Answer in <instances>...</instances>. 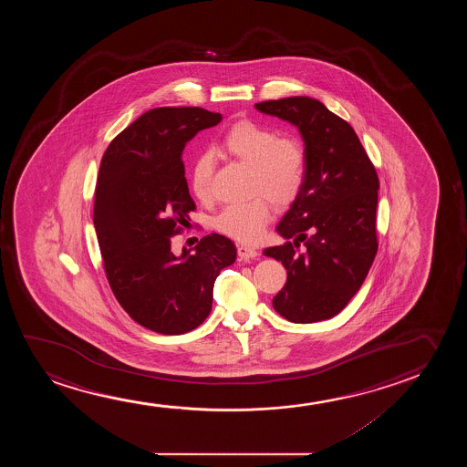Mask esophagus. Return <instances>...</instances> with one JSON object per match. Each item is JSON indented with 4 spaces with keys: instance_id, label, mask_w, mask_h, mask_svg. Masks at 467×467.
Listing matches in <instances>:
<instances>
[{
    "instance_id": "34e87169",
    "label": "esophagus",
    "mask_w": 467,
    "mask_h": 467,
    "mask_svg": "<svg viewBox=\"0 0 467 467\" xmlns=\"http://www.w3.org/2000/svg\"><path fill=\"white\" fill-rule=\"evenodd\" d=\"M237 255H239L241 260H254L258 255V252L254 247H250V245L241 244V245H237Z\"/></svg>"
}]
</instances>
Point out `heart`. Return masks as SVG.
<instances>
[{"label": "heart", "instance_id": "heart-1", "mask_svg": "<svg viewBox=\"0 0 467 467\" xmlns=\"http://www.w3.org/2000/svg\"><path fill=\"white\" fill-rule=\"evenodd\" d=\"M222 147L233 158L247 164L250 192L263 194L275 205H287L300 194L306 179V153L294 137H277L273 129L254 121H241L226 132ZM213 158L204 153L194 161L192 169V192L199 201L212 199ZM271 218L266 199H250L224 207L215 218L220 233L241 243H254L262 236Z\"/></svg>", "mask_w": 467, "mask_h": 467}]
</instances>
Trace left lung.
<instances>
[{
	"label": "left lung",
	"mask_w": 467,
	"mask_h": 467,
	"mask_svg": "<svg viewBox=\"0 0 467 467\" xmlns=\"http://www.w3.org/2000/svg\"><path fill=\"white\" fill-rule=\"evenodd\" d=\"M255 109L298 128L306 153L303 188L275 228L294 243L263 252L287 269L273 306L295 324L330 319L358 294L377 255V171L354 129L319 100L287 97Z\"/></svg>",
	"instance_id": "left-lung-1"
}]
</instances>
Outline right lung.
Here are the masks:
<instances>
[{"label":"right lung","mask_w":467,"mask_h":467,"mask_svg":"<svg viewBox=\"0 0 467 467\" xmlns=\"http://www.w3.org/2000/svg\"><path fill=\"white\" fill-rule=\"evenodd\" d=\"M220 121V113L198 107L150 109L116 135L100 162L94 226L109 287L137 324L162 335L204 322L215 279L236 260L234 244L217 233L192 252L171 250L196 209L182 153Z\"/></svg>","instance_id":"obj_1"}]
</instances>
